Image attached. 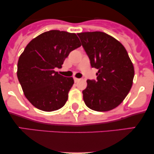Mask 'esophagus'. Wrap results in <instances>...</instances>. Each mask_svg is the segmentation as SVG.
Segmentation results:
<instances>
[{
    "mask_svg": "<svg viewBox=\"0 0 154 154\" xmlns=\"http://www.w3.org/2000/svg\"><path fill=\"white\" fill-rule=\"evenodd\" d=\"M74 80H75V82H79V80H80V79L77 78V77H74Z\"/></svg>",
    "mask_w": 154,
    "mask_h": 154,
    "instance_id": "esophagus-1",
    "label": "esophagus"
}]
</instances>
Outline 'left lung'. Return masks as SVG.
I'll use <instances>...</instances> for the list:
<instances>
[{"instance_id": "obj_1", "label": "left lung", "mask_w": 154, "mask_h": 154, "mask_svg": "<svg viewBox=\"0 0 154 154\" xmlns=\"http://www.w3.org/2000/svg\"><path fill=\"white\" fill-rule=\"evenodd\" d=\"M91 61L98 70L97 80L88 79L82 91L85 103L92 110L108 111L117 107L131 89L135 70L123 45L103 32L78 33Z\"/></svg>"}]
</instances>
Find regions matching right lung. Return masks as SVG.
Returning <instances> with one entry per match:
<instances>
[{"mask_svg":"<svg viewBox=\"0 0 154 154\" xmlns=\"http://www.w3.org/2000/svg\"><path fill=\"white\" fill-rule=\"evenodd\" d=\"M79 46L75 33L59 30L45 32L27 44L19 56L17 77L25 97L37 109L54 111L65 105L74 79L54 69L61 68L69 53Z\"/></svg>","mask_w":154,"mask_h":154,"instance_id":"add662e5","label":"right lung"}]
</instances>
